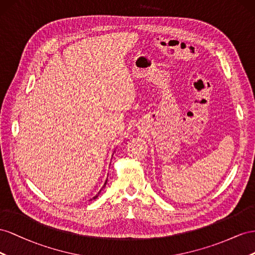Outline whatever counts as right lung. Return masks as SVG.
<instances>
[{
	"instance_id": "right-lung-1",
	"label": "right lung",
	"mask_w": 255,
	"mask_h": 255,
	"mask_svg": "<svg viewBox=\"0 0 255 255\" xmlns=\"http://www.w3.org/2000/svg\"><path fill=\"white\" fill-rule=\"evenodd\" d=\"M106 184H107V180H106V183H105V185H104V187H105V186H106ZM100 191H101V190H100ZM100 191H99V192H98V194H96V195H95V196H94V198H93V199H94V200H95V199H97V198H98V195H99V193H100Z\"/></svg>"
}]
</instances>
